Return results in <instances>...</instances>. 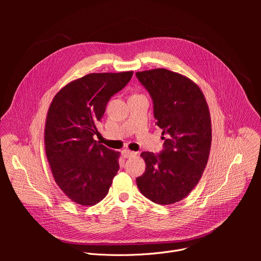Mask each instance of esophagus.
Listing matches in <instances>:
<instances>
[{
    "instance_id": "esophagus-1",
    "label": "esophagus",
    "mask_w": 261,
    "mask_h": 261,
    "mask_svg": "<svg viewBox=\"0 0 261 261\" xmlns=\"http://www.w3.org/2000/svg\"><path fill=\"white\" fill-rule=\"evenodd\" d=\"M136 154L137 153H135V152H133V151H130V150H123L122 151V155H123V157L124 158H129V157H133V156H136Z\"/></svg>"
}]
</instances>
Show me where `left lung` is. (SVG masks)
<instances>
[{
  "label": "left lung",
  "mask_w": 261,
  "mask_h": 261,
  "mask_svg": "<svg viewBox=\"0 0 261 261\" xmlns=\"http://www.w3.org/2000/svg\"><path fill=\"white\" fill-rule=\"evenodd\" d=\"M152 96L154 116L163 130L160 155L142 152L145 171L136 178L141 194L158 204L188 196L207 164L212 123L200 88L187 76L164 68L136 72Z\"/></svg>",
  "instance_id": "8db88e82"
}]
</instances>
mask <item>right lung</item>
<instances>
[{
	"label": "right lung",
	"mask_w": 261,
	"mask_h": 261,
	"mask_svg": "<svg viewBox=\"0 0 261 261\" xmlns=\"http://www.w3.org/2000/svg\"><path fill=\"white\" fill-rule=\"evenodd\" d=\"M132 75L133 71L87 74L63 87L49 105L44 128L46 158L59 188L77 204L100 202L120 168V152L93 136L110 97Z\"/></svg>",
	"instance_id": "1"
}]
</instances>
